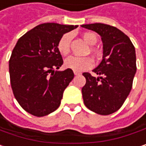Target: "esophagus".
<instances>
[{
	"instance_id": "obj_1",
	"label": "esophagus",
	"mask_w": 146,
	"mask_h": 146,
	"mask_svg": "<svg viewBox=\"0 0 146 146\" xmlns=\"http://www.w3.org/2000/svg\"><path fill=\"white\" fill-rule=\"evenodd\" d=\"M74 74L76 75V76H77V75H80V74H82L80 71H74Z\"/></svg>"
}]
</instances>
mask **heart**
<instances>
[{
    "instance_id": "b5f03b06",
    "label": "heart",
    "mask_w": 146,
    "mask_h": 146,
    "mask_svg": "<svg viewBox=\"0 0 146 146\" xmlns=\"http://www.w3.org/2000/svg\"><path fill=\"white\" fill-rule=\"evenodd\" d=\"M83 39L89 44L94 45L97 43V36L93 33L86 32L82 33ZM72 36L70 33H64L61 36L57 43V49L59 53L64 56H66L70 50V43ZM91 53L96 54L95 50L91 49ZM94 65V61L91 57H75L70 56L64 60V66L67 69H70L75 71H82L91 69Z\"/></svg>"
}]
</instances>
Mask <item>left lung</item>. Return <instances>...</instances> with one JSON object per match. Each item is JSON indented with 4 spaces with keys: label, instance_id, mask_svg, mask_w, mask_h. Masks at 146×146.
Listing matches in <instances>:
<instances>
[{
    "label": "left lung",
    "instance_id": "8db88e82",
    "mask_svg": "<svg viewBox=\"0 0 146 146\" xmlns=\"http://www.w3.org/2000/svg\"><path fill=\"white\" fill-rule=\"evenodd\" d=\"M82 27L98 33L103 44L102 60L92 70L100 76L82 74L86 81L82 89L84 104L98 114L113 113L122 107L132 88L136 72L135 46L117 27L103 23Z\"/></svg>",
    "mask_w": 146,
    "mask_h": 146
}]
</instances>
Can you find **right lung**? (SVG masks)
<instances>
[{"instance_id":"add662e5","label":"right lung","mask_w":146,"mask_h":146,"mask_svg":"<svg viewBox=\"0 0 146 146\" xmlns=\"http://www.w3.org/2000/svg\"><path fill=\"white\" fill-rule=\"evenodd\" d=\"M77 25L47 23L22 36L9 60L11 89L15 98L27 113L43 117L60 105L64 89L74 78L73 70H54L63 64L57 43Z\"/></svg>"}]
</instances>
